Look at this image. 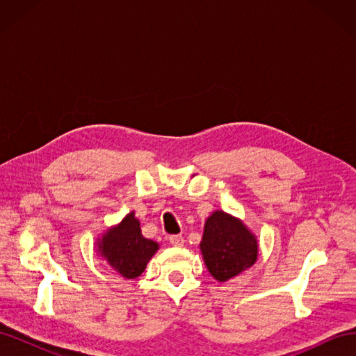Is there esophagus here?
Wrapping results in <instances>:
<instances>
[{"label": "esophagus", "mask_w": 356, "mask_h": 356, "mask_svg": "<svg viewBox=\"0 0 356 356\" xmlns=\"http://www.w3.org/2000/svg\"><path fill=\"white\" fill-rule=\"evenodd\" d=\"M169 242H170V245L172 246H175V248H181V246H184V238H182L181 234H174V236H170L169 238Z\"/></svg>", "instance_id": "esophagus-1"}]
</instances>
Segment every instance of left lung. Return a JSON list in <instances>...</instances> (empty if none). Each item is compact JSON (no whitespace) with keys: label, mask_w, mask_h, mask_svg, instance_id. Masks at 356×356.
Listing matches in <instances>:
<instances>
[{"label":"left lung","mask_w":356,"mask_h":356,"mask_svg":"<svg viewBox=\"0 0 356 356\" xmlns=\"http://www.w3.org/2000/svg\"><path fill=\"white\" fill-rule=\"evenodd\" d=\"M199 250L211 276L227 282L255 264L260 245L243 220L217 209L204 221Z\"/></svg>","instance_id":"1"}]
</instances>
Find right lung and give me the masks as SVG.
<instances>
[{"label":"right lung","instance_id":"right-lung-1","mask_svg":"<svg viewBox=\"0 0 356 356\" xmlns=\"http://www.w3.org/2000/svg\"><path fill=\"white\" fill-rule=\"evenodd\" d=\"M93 246L96 255L124 279L141 276L160 248L157 242L144 238L135 211H131L120 222L101 233Z\"/></svg>","mask_w":356,"mask_h":356}]
</instances>
